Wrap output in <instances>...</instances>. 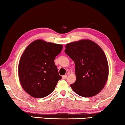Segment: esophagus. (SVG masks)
Masks as SVG:
<instances>
[{
    "instance_id": "34e87169",
    "label": "esophagus",
    "mask_w": 125,
    "mask_h": 125,
    "mask_svg": "<svg viewBox=\"0 0 125 125\" xmlns=\"http://www.w3.org/2000/svg\"><path fill=\"white\" fill-rule=\"evenodd\" d=\"M67 75H64V76H62V78L63 79H67Z\"/></svg>"
}]
</instances>
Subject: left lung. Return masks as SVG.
Instances as JSON below:
<instances>
[{
  "mask_svg": "<svg viewBox=\"0 0 125 125\" xmlns=\"http://www.w3.org/2000/svg\"><path fill=\"white\" fill-rule=\"evenodd\" d=\"M65 53L74 61L76 81L71 87L77 94L90 97L105 85L108 64L102 49L93 41L80 40L66 44Z\"/></svg>",
  "mask_w": 125,
  "mask_h": 125,
  "instance_id": "8db88e82",
  "label": "left lung"
}]
</instances>
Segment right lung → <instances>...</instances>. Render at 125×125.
I'll return each instance as SVG.
<instances>
[{
    "mask_svg": "<svg viewBox=\"0 0 125 125\" xmlns=\"http://www.w3.org/2000/svg\"><path fill=\"white\" fill-rule=\"evenodd\" d=\"M62 47V44L38 39L24 50L18 64V76L23 89L32 97L47 96L61 79L54 59Z\"/></svg>",
    "mask_w": 125,
    "mask_h": 125,
    "instance_id": "1",
    "label": "right lung"
}]
</instances>
